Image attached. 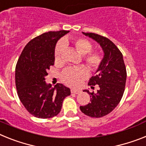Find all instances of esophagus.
Returning a JSON list of instances; mask_svg holds the SVG:
<instances>
[{
	"label": "esophagus",
	"instance_id": "obj_1",
	"mask_svg": "<svg viewBox=\"0 0 146 146\" xmlns=\"http://www.w3.org/2000/svg\"><path fill=\"white\" fill-rule=\"evenodd\" d=\"M71 93H72V94H79V93H80V90H76V89H71Z\"/></svg>",
	"mask_w": 146,
	"mask_h": 146
}]
</instances>
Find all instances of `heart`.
I'll list each match as a JSON object with an SVG mask.
<instances>
[{
  "label": "heart",
  "instance_id": "1",
  "mask_svg": "<svg viewBox=\"0 0 146 146\" xmlns=\"http://www.w3.org/2000/svg\"><path fill=\"white\" fill-rule=\"evenodd\" d=\"M69 44L67 39L59 41L55 48V61L57 63L62 62V52L66 45ZM76 50L83 56V62L92 70H96L101 66L103 56L100 50H92L93 44L84 38H77L73 42ZM88 76V70L84 66L67 68L61 73V80L69 87H78L80 83Z\"/></svg>",
  "mask_w": 146,
  "mask_h": 146
}]
</instances>
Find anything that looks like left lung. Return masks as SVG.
Instances as JSON below:
<instances>
[{
	"instance_id": "1",
	"label": "left lung",
	"mask_w": 146,
	"mask_h": 146,
	"mask_svg": "<svg viewBox=\"0 0 146 146\" xmlns=\"http://www.w3.org/2000/svg\"><path fill=\"white\" fill-rule=\"evenodd\" d=\"M83 34L97 41L105 53L96 75L92 76L88 82L92 88L98 84L100 89L96 93L84 90L91 97L90 102L80 106L81 111L85 115L100 118L110 113L119 103L125 88L126 67L122 52L110 39L92 33Z\"/></svg>"
}]
</instances>
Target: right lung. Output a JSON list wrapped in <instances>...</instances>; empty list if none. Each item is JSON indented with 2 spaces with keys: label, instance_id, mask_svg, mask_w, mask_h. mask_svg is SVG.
Wrapping results in <instances>:
<instances>
[{
  "label": "right lung",
  "instance_id": "1",
  "mask_svg": "<svg viewBox=\"0 0 146 146\" xmlns=\"http://www.w3.org/2000/svg\"><path fill=\"white\" fill-rule=\"evenodd\" d=\"M69 33L50 31L34 38L25 46L15 67L18 96L27 111L34 117L49 119L59 113L64 98L70 95V88L62 84L52 88L45 76L54 65L55 46L58 39Z\"/></svg>",
  "mask_w": 146,
  "mask_h": 146
}]
</instances>
